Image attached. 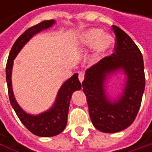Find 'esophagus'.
Wrapping results in <instances>:
<instances>
[{"instance_id":"esophagus-1","label":"esophagus","mask_w":152,"mask_h":152,"mask_svg":"<svg viewBox=\"0 0 152 152\" xmlns=\"http://www.w3.org/2000/svg\"><path fill=\"white\" fill-rule=\"evenodd\" d=\"M78 79H79V81L82 83V82L83 81V79H84V74L82 73V72H80L79 75H78Z\"/></svg>"}]
</instances>
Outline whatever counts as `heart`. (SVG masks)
Here are the masks:
<instances>
[{"instance_id":"1","label":"heart","mask_w":152,"mask_h":152,"mask_svg":"<svg viewBox=\"0 0 152 152\" xmlns=\"http://www.w3.org/2000/svg\"><path fill=\"white\" fill-rule=\"evenodd\" d=\"M113 38L99 29H90L81 36V43L86 47L94 46L98 54H103L113 45Z\"/></svg>"}]
</instances>
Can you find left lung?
Listing matches in <instances>:
<instances>
[{
	"mask_svg": "<svg viewBox=\"0 0 152 152\" xmlns=\"http://www.w3.org/2000/svg\"><path fill=\"white\" fill-rule=\"evenodd\" d=\"M114 53L91 66L82 83L93 126L104 133H116L129 127L141 106L145 87L142 55L131 38L113 25ZM122 70L127 77L124 92L112 101L106 95L107 76Z\"/></svg>",
	"mask_w": 152,
	"mask_h": 152,
	"instance_id": "1",
	"label": "left lung"
}]
</instances>
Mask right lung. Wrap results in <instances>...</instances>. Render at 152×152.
I'll use <instances>...</instances> for the list:
<instances>
[{
	"mask_svg": "<svg viewBox=\"0 0 152 152\" xmlns=\"http://www.w3.org/2000/svg\"><path fill=\"white\" fill-rule=\"evenodd\" d=\"M54 23V20H46L27 29L15 40L10 50L6 65V81L8 84V91L10 104L15 110L17 117L25 126V128L29 129L32 134L38 137H53L59 135L64 130L67 125L69 107L71 96L74 91L81 89V83L78 80V74L76 73L61 85L56 96V99L53 106L49 110L38 115H31L25 113L15 100L11 82L14 59L23 46L35 34L40 32L43 30L52 27Z\"/></svg>",
	"mask_w": 152,
	"mask_h": 152,
	"instance_id": "obj_1",
	"label": "right lung"
}]
</instances>
